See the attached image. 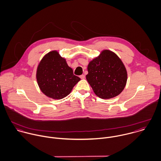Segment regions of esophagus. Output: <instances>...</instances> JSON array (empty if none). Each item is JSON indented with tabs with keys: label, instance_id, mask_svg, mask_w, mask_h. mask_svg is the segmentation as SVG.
<instances>
[{
	"label": "esophagus",
	"instance_id": "1",
	"mask_svg": "<svg viewBox=\"0 0 161 161\" xmlns=\"http://www.w3.org/2000/svg\"><path fill=\"white\" fill-rule=\"evenodd\" d=\"M80 78L81 79H85V76L84 75H80Z\"/></svg>",
	"mask_w": 161,
	"mask_h": 161
}]
</instances>
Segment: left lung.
I'll use <instances>...</instances> for the list:
<instances>
[{
  "instance_id": "1",
  "label": "left lung",
  "mask_w": 161,
  "mask_h": 161,
  "mask_svg": "<svg viewBox=\"0 0 161 161\" xmlns=\"http://www.w3.org/2000/svg\"><path fill=\"white\" fill-rule=\"evenodd\" d=\"M86 80L100 98L117 97L126 85V69L118 55L110 50H103L98 57L90 62Z\"/></svg>"
}]
</instances>
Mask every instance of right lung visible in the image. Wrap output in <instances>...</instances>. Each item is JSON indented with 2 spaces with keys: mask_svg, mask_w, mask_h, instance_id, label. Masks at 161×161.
Returning a JSON list of instances; mask_svg holds the SVG:
<instances>
[{
  "mask_svg": "<svg viewBox=\"0 0 161 161\" xmlns=\"http://www.w3.org/2000/svg\"><path fill=\"white\" fill-rule=\"evenodd\" d=\"M36 78L42 92L54 99L67 97L80 80L73 75L72 68L56 50L48 52L43 57L38 65Z\"/></svg>",
  "mask_w": 161,
  "mask_h": 161,
  "instance_id": "add662e5",
  "label": "right lung"
}]
</instances>
